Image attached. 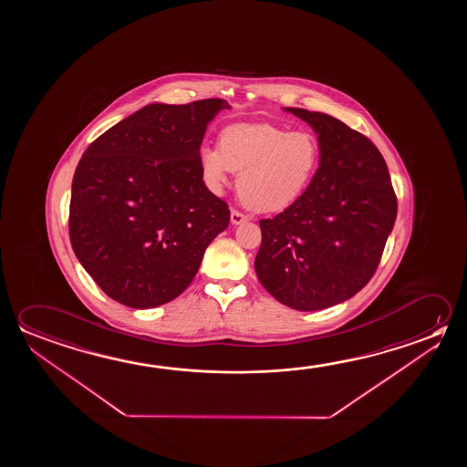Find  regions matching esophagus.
<instances>
[{"label":"esophagus","mask_w":467,"mask_h":467,"mask_svg":"<svg viewBox=\"0 0 467 467\" xmlns=\"http://www.w3.org/2000/svg\"><path fill=\"white\" fill-rule=\"evenodd\" d=\"M247 222V216L243 213H239L237 210H231V223L233 224H243V223Z\"/></svg>","instance_id":"esophagus-1"}]
</instances>
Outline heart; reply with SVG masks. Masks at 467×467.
<instances>
[{"mask_svg": "<svg viewBox=\"0 0 467 467\" xmlns=\"http://www.w3.org/2000/svg\"><path fill=\"white\" fill-rule=\"evenodd\" d=\"M321 145L311 131H288L272 123H233L218 137V150L203 145L199 166L205 184L222 192L230 172L245 207L259 213L282 212L313 182Z\"/></svg>", "mask_w": 467, "mask_h": 467, "instance_id": "obj_1", "label": "heart"}]
</instances>
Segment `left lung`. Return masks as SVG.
<instances>
[{
    "mask_svg": "<svg viewBox=\"0 0 467 467\" xmlns=\"http://www.w3.org/2000/svg\"><path fill=\"white\" fill-rule=\"evenodd\" d=\"M313 129L321 162L293 205L260 220L254 262L262 286L285 306L317 311L357 295L376 272L398 214L386 161L338 119L285 108Z\"/></svg>",
    "mask_w": 467,
    "mask_h": 467,
    "instance_id": "8db88e82",
    "label": "left lung"
}]
</instances>
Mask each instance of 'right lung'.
<instances>
[{"mask_svg": "<svg viewBox=\"0 0 467 467\" xmlns=\"http://www.w3.org/2000/svg\"><path fill=\"white\" fill-rule=\"evenodd\" d=\"M224 99L150 104L92 141L71 184L69 239L109 298L148 309L191 285L208 244L230 224L208 191L199 151Z\"/></svg>", "mask_w": 467, "mask_h": 467, "instance_id": "add662e5", "label": "right lung"}]
</instances>
